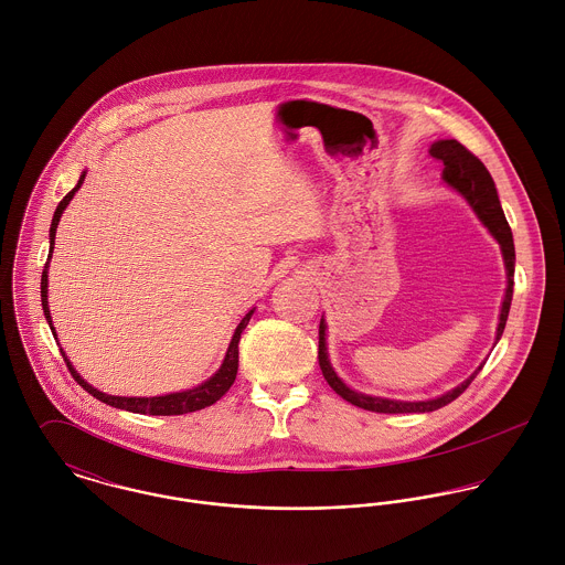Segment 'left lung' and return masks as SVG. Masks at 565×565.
Segmentation results:
<instances>
[{"label": "left lung", "instance_id": "left-lung-1", "mask_svg": "<svg viewBox=\"0 0 565 565\" xmlns=\"http://www.w3.org/2000/svg\"><path fill=\"white\" fill-rule=\"evenodd\" d=\"M430 157L437 161L444 162V182L455 189L461 198H466V202L470 204V209L477 213V217L481 220L484 228L489 231V235L500 245L502 252V260H504V271H507V289H504V298H502V307H500V318H498V328H495V343L502 337L504 323L509 318V307H511V298H513V271H515V247H513V235L511 228L507 224V217L502 213L500 200H498V191L495 184L489 175V171L484 169L483 162L479 161L470 150H466L459 141L455 139H439L430 146ZM320 367H322L323 379L326 383L334 390V394H339L343 401H348L354 406H361L365 411H376V413H428L435 408H441L448 403H452L455 398H459L468 385L477 379V374L483 370L484 363H481L461 385H457L455 390L437 396V398H428V401H396V398H383V396H370V394H361L352 387H348L334 372L330 359H328V348H326V320L320 322Z\"/></svg>", "mask_w": 565, "mask_h": 565}]
</instances>
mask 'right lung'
I'll use <instances>...</instances> for the list:
<instances>
[{"mask_svg":"<svg viewBox=\"0 0 565 565\" xmlns=\"http://www.w3.org/2000/svg\"><path fill=\"white\" fill-rule=\"evenodd\" d=\"M84 175H86V169L82 171L81 180L78 184L61 200V204L56 206V213H54V220H52V226H50V256H47V263H45V269H43V276H41V305H43V313H45V320L50 323L52 332H54V339L56 337V330L52 326V313H50V302H47V269H50V258H52V252H54V239H56V228H58V222L67 209V204L74 200L76 191L81 189L82 182H84ZM256 307H252L245 316L242 318L239 326L235 328V334L228 343V350H226V356L220 365V370L206 379L204 383H200L198 387H191V390H184V392H173V394H164V396H150V398H137V396H108L99 390H95L93 385H88L81 374L76 372V367L72 365V361L67 359V354L63 352V359L72 372V376L78 381L82 390H86L93 398H97L99 403L110 404L115 408H124V411H130V413H143V415H182V413H193V411H200L204 406H211V404L217 403L235 383L237 379V370H239V339H242V332L245 330V326L249 322V318L254 316Z\"/></svg>","mask_w":565,"mask_h":565,"instance_id":"right-lung-1","label":"right lung"}]
</instances>
